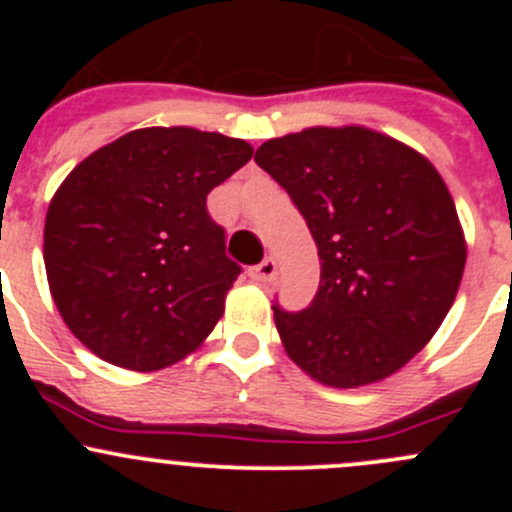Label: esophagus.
<instances>
[{
    "label": "esophagus",
    "mask_w": 512,
    "mask_h": 512,
    "mask_svg": "<svg viewBox=\"0 0 512 512\" xmlns=\"http://www.w3.org/2000/svg\"><path fill=\"white\" fill-rule=\"evenodd\" d=\"M250 277L255 282H270V280H275V275H277V262H275V257H265V260L260 262V265H255V267H250Z\"/></svg>",
    "instance_id": "34e87169"
}]
</instances>
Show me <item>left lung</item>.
<instances>
[{
	"label": "left lung",
	"mask_w": 512,
	"mask_h": 512,
	"mask_svg": "<svg viewBox=\"0 0 512 512\" xmlns=\"http://www.w3.org/2000/svg\"><path fill=\"white\" fill-rule=\"evenodd\" d=\"M255 160L307 220L322 265L307 309L272 307L289 359L337 389L399 371L441 327L466 267L438 170L361 126L272 138Z\"/></svg>",
	"instance_id": "obj_1"
}]
</instances>
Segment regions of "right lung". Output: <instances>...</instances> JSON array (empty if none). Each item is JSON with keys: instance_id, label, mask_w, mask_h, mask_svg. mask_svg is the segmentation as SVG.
Returning a JSON list of instances; mask_svg holds the SVG:
<instances>
[{"instance_id": "add662e5", "label": "right lung", "mask_w": 512, "mask_h": 512, "mask_svg": "<svg viewBox=\"0 0 512 512\" xmlns=\"http://www.w3.org/2000/svg\"><path fill=\"white\" fill-rule=\"evenodd\" d=\"M252 158L250 143L195 128H138L81 160L49 203L51 297L108 364L156 371L203 344L240 265L208 193Z\"/></svg>"}]
</instances>
